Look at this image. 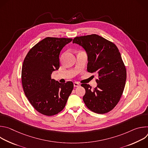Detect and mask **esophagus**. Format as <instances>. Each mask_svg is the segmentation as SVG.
I'll use <instances>...</instances> for the list:
<instances>
[{"mask_svg":"<svg viewBox=\"0 0 148 148\" xmlns=\"http://www.w3.org/2000/svg\"><path fill=\"white\" fill-rule=\"evenodd\" d=\"M79 86H80V84H79L78 82H74V86L75 87H79Z\"/></svg>","mask_w":148,"mask_h":148,"instance_id":"obj_1","label":"esophagus"}]
</instances>
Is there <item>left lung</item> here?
<instances>
[{"mask_svg":"<svg viewBox=\"0 0 148 148\" xmlns=\"http://www.w3.org/2000/svg\"><path fill=\"white\" fill-rule=\"evenodd\" d=\"M73 43L82 46L88 56L87 71L98 75L97 86L92 89L82 84L86 90L83 101L87 107L97 114L111 111L122 95L126 70L120 52L112 42L97 34L75 37Z\"/></svg>","mask_w":148,"mask_h":148,"instance_id":"obj_1","label":"left lung"}]
</instances>
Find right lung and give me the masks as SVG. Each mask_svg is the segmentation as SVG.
I'll return each instance as SVG.
<instances>
[{"label": "right lung", "instance_id": "right-lung-1", "mask_svg": "<svg viewBox=\"0 0 148 148\" xmlns=\"http://www.w3.org/2000/svg\"><path fill=\"white\" fill-rule=\"evenodd\" d=\"M72 38L46 37L27 54L22 66V82L24 92L34 108L40 114L52 116L66 106L74 85L62 84L51 78L60 67L61 50Z\"/></svg>", "mask_w": 148, "mask_h": 148}]
</instances>
